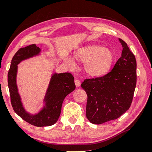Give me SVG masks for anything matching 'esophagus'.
Here are the masks:
<instances>
[{"label":"esophagus","mask_w":152,"mask_h":152,"mask_svg":"<svg viewBox=\"0 0 152 152\" xmlns=\"http://www.w3.org/2000/svg\"><path fill=\"white\" fill-rule=\"evenodd\" d=\"M75 86H76L77 87H79L80 86V82L79 80L76 79L75 80Z\"/></svg>","instance_id":"obj_1"}]
</instances>
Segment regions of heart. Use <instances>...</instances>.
<instances>
[{
	"instance_id": "1",
	"label": "heart",
	"mask_w": 152,
	"mask_h": 152,
	"mask_svg": "<svg viewBox=\"0 0 152 152\" xmlns=\"http://www.w3.org/2000/svg\"><path fill=\"white\" fill-rule=\"evenodd\" d=\"M74 58L84 63V70L91 77L104 75L110 70L113 61L111 50L97 45H87L78 49L74 53ZM67 63L71 68L75 66V61L73 58H69Z\"/></svg>"
}]
</instances>
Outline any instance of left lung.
<instances>
[{"instance_id": "obj_1", "label": "left lung", "mask_w": 152, "mask_h": 152, "mask_svg": "<svg viewBox=\"0 0 152 152\" xmlns=\"http://www.w3.org/2000/svg\"><path fill=\"white\" fill-rule=\"evenodd\" d=\"M121 57L107 74L85 79L81 84L87 95L86 117L90 122L102 124L121 117L130 108L136 85V61L127 44Z\"/></svg>"}]
</instances>
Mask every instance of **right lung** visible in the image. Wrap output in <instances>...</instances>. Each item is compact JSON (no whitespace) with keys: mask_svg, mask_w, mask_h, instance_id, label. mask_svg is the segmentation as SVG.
Returning <instances> with one entry per match:
<instances>
[{"mask_svg":"<svg viewBox=\"0 0 152 152\" xmlns=\"http://www.w3.org/2000/svg\"><path fill=\"white\" fill-rule=\"evenodd\" d=\"M41 49L35 44L20 49L13 56L7 75L12 107L22 119L37 127L50 126L56 123L61 113V106L66 96L75 89L74 77L70 73H54L49 84L44 99V106L40 111L31 114L25 110L16 84L18 65L21 61L40 54Z\"/></svg>","mask_w":152,"mask_h":152,"instance_id":"right-lung-1","label":"right lung"}]
</instances>
